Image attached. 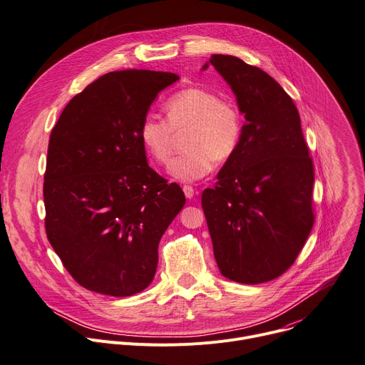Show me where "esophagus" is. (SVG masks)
<instances>
[{"label": "esophagus", "instance_id": "34e87169", "mask_svg": "<svg viewBox=\"0 0 365 365\" xmlns=\"http://www.w3.org/2000/svg\"><path fill=\"white\" fill-rule=\"evenodd\" d=\"M182 191H184L187 199H192L194 194H195V191H194V188H192L191 185H184V187H182Z\"/></svg>", "mask_w": 365, "mask_h": 365}]
</instances>
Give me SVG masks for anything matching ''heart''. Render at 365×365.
Here are the masks:
<instances>
[{"mask_svg":"<svg viewBox=\"0 0 365 365\" xmlns=\"http://www.w3.org/2000/svg\"><path fill=\"white\" fill-rule=\"evenodd\" d=\"M166 120L146 115L138 138L149 158L159 165L170 162L177 137H184L185 153L170 165V174L180 181H197L209 175L216 162L230 160L238 150L244 118L240 106L228 98L203 88H185L166 99Z\"/></svg>","mask_w":365,"mask_h":365,"instance_id":"b5f03b06","label":"heart"}]
</instances>
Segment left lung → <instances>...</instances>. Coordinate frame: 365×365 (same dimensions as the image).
<instances>
[{"instance_id":"obj_1","label":"left lung","mask_w":365,"mask_h":365,"mask_svg":"<svg viewBox=\"0 0 365 365\" xmlns=\"http://www.w3.org/2000/svg\"><path fill=\"white\" fill-rule=\"evenodd\" d=\"M209 61L245 117L237 153L202 194L213 255L225 277L263 284L294 264L312 232L314 165L298 109L273 77L232 55Z\"/></svg>"}]
</instances>
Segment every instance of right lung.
I'll return each instance as SVG.
<instances>
[{
	"label": "right lung",
	"mask_w": 365,
	"mask_h": 365,
	"mask_svg": "<svg viewBox=\"0 0 365 365\" xmlns=\"http://www.w3.org/2000/svg\"><path fill=\"white\" fill-rule=\"evenodd\" d=\"M180 77L110 71L64 108L49 135L45 231L78 285L130 297L153 280L159 241L185 205L177 184L148 165L138 127L160 91Z\"/></svg>",
	"instance_id": "right-lung-1"
}]
</instances>
